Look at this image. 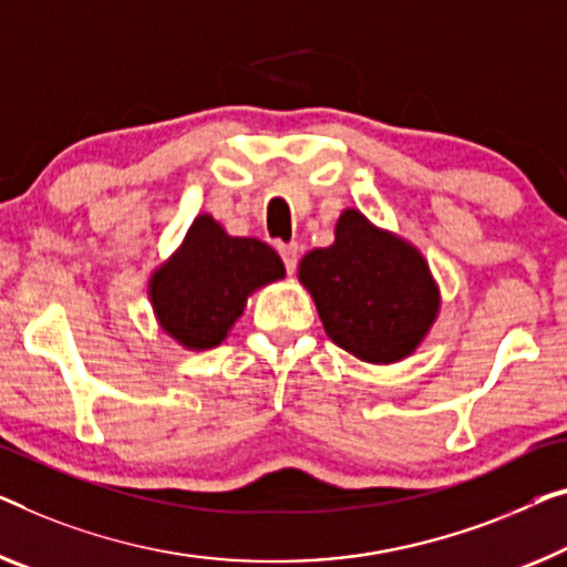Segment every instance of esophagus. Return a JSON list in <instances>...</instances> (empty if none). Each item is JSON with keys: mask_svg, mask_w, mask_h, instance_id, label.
<instances>
[{"mask_svg": "<svg viewBox=\"0 0 567 567\" xmlns=\"http://www.w3.org/2000/svg\"><path fill=\"white\" fill-rule=\"evenodd\" d=\"M277 251H280L287 272H295V267H298V244H280Z\"/></svg>", "mask_w": 567, "mask_h": 567, "instance_id": "esophagus-1", "label": "esophagus"}]
</instances>
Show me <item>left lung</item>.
Here are the masks:
<instances>
[{"instance_id": "obj_1", "label": "left lung", "mask_w": 567, "mask_h": 567, "mask_svg": "<svg viewBox=\"0 0 567 567\" xmlns=\"http://www.w3.org/2000/svg\"><path fill=\"white\" fill-rule=\"evenodd\" d=\"M298 277L328 338L369 364L410 357L441 308L425 257L353 208L338 218L331 247L302 257Z\"/></svg>"}]
</instances>
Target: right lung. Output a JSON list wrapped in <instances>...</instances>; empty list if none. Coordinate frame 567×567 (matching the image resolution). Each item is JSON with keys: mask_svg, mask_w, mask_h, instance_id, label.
Segmentation results:
<instances>
[{"mask_svg": "<svg viewBox=\"0 0 567 567\" xmlns=\"http://www.w3.org/2000/svg\"><path fill=\"white\" fill-rule=\"evenodd\" d=\"M285 265L269 244L229 236L198 216L181 249L152 275L150 300L167 336L185 349H214L231 331L257 287L282 280Z\"/></svg>", "mask_w": 567, "mask_h": 567, "instance_id": "add662e5", "label": "right lung"}]
</instances>
